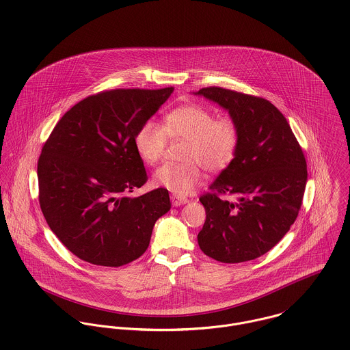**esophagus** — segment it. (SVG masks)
Instances as JSON below:
<instances>
[{"label": "esophagus", "instance_id": "obj_1", "mask_svg": "<svg viewBox=\"0 0 350 350\" xmlns=\"http://www.w3.org/2000/svg\"><path fill=\"white\" fill-rule=\"evenodd\" d=\"M170 200H172L173 206H181V205H184V204L188 202V198L181 197V196H177V194H173V196L170 197Z\"/></svg>", "mask_w": 350, "mask_h": 350}]
</instances>
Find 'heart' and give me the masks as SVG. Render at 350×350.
<instances>
[{
  "label": "heart",
  "mask_w": 350,
  "mask_h": 350,
  "mask_svg": "<svg viewBox=\"0 0 350 350\" xmlns=\"http://www.w3.org/2000/svg\"><path fill=\"white\" fill-rule=\"evenodd\" d=\"M170 138L188 139L185 163H165L153 174V183L173 193L185 196L200 185L201 165L211 172L230 166L239 145L237 126L231 118H216L206 107L185 105L172 110L163 126L146 120L134 135V146L146 163L154 165L165 152Z\"/></svg>",
  "instance_id": "1"
}]
</instances>
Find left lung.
Listing matches in <instances>:
<instances>
[{
  "label": "left lung",
  "instance_id": "1",
  "mask_svg": "<svg viewBox=\"0 0 350 350\" xmlns=\"http://www.w3.org/2000/svg\"><path fill=\"white\" fill-rule=\"evenodd\" d=\"M193 94L228 111L239 131L232 162L200 197L206 219L198 245L221 263L254 260L294 224L308 181L306 159L288 122L269 100L220 87ZM223 193L233 201L221 199Z\"/></svg>",
  "mask_w": 350,
  "mask_h": 350
}]
</instances>
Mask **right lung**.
Segmentation results:
<instances>
[{"label": "right lung", "instance_id": "1", "mask_svg": "<svg viewBox=\"0 0 350 350\" xmlns=\"http://www.w3.org/2000/svg\"><path fill=\"white\" fill-rule=\"evenodd\" d=\"M173 91L120 88L88 96L62 117L42 146L40 206L79 259L119 267L148 250L157 220L172 204L163 188L127 196L148 180L134 135Z\"/></svg>", "mask_w": 350, "mask_h": 350}]
</instances>
